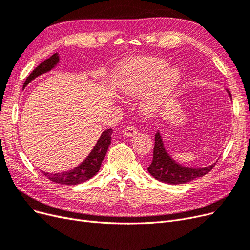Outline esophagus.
<instances>
[{
    "mask_svg": "<svg viewBox=\"0 0 250 250\" xmlns=\"http://www.w3.org/2000/svg\"><path fill=\"white\" fill-rule=\"evenodd\" d=\"M123 133L126 137H133V135L138 133V129L134 126H127L126 128H124Z\"/></svg>",
    "mask_w": 250,
    "mask_h": 250,
    "instance_id": "esophagus-1",
    "label": "esophagus"
}]
</instances>
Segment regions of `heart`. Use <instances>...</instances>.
Segmentation results:
<instances>
[{
	"mask_svg": "<svg viewBox=\"0 0 250 250\" xmlns=\"http://www.w3.org/2000/svg\"><path fill=\"white\" fill-rule=\"evenodd\" d=\"M179 81L176 69H169L164 59L141 58L124 64L116 74L115 87L127 97L138 96L154 87L148 104L158 105L169 96Z\"/></svg>",
	"mask_w": 250,
	"mask_h": 250,
	"instance_id": "1",
	"label": "heart"
}]
</instances>
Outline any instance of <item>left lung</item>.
Wrapping results in <instances>:
<instances>
[{
  "mask_svg": "<svg viewBox=\"0 0 250 250\" xmlns=\"http://www.w3.org/2000/svg\"><path fill=\"white\" fill-rule=\"evenodd\" d=\"M229 92V90H228ZM229 96L230 93L229 92ZM231 97V96H230ZM214 165L206 168H187L173 161L166 151L160 132L155 133L153 160L148 167V172L155 179L170 185L188 183L195 178L202 177L214 168Z\"/></svg>",
  "mask_w": 250,
  "mask_h": 250,
  "instance_id": "left-lung-1",
  "label": "left lung"
}]
</instances>
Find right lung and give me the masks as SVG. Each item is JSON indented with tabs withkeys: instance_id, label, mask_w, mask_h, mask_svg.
Returning <instances> with one entry per match:
<instances>
[{
	"instance_id": "obj_1",
	"label": "right lung",
	"mask_w": 250,
	"mask_h": 250,
	"mask_svg": "<svg viewBox=\"0 0 250 250\" xmlns=\"http://www.w3.org/2000/svg\"><path fill=\"white\" fill-rule=\"evenodd\" d=\"M58 62H59V56L57 53H55V54H53L50 58L42 62L27 77L24 83V87H26L27 84H29V82H31L37 76L51 71L53 67L58 63ZM111 133H112V129H107L102 132L100 139L98 140L94 149L92 150V152L88 154V156L84 161H83L82 164L78 166V167L63 173L42 172L43 175H46L51 181H54V183L62 184V185H69V186L84 183V181L90 179L94 175H96L98 171L100 170L101 163L104 160L105 155H106L107 149L110 145Z\"/></svg>"
}]
</instances>
